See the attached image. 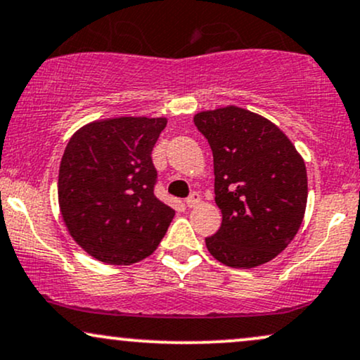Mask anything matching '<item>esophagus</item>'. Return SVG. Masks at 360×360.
<instances>
[{"label": "esophagus", "mask_w": 360, "mask_h": 360, "mask_svg": "<svg viewBox=\"0 0 360 360\" xmlns=\"http://www.w3.org/2000/svg\"><path fill=\"white\" fill-rule=\"evenodd\" d=\"M184 202H186V206H188V207H194V206H198L199 202H201V198H199L198 193H193L191 196L186 199Z\"/></svg>", "instance_id": "esophagus-1"}]
</instances>
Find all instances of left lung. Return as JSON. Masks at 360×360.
<instances>
[{
	"mask_svg": "<svg viewBox=\"0 0 360 360\" xmlns=\"http://www.w3.org/2000/svg\"><path fill=\"white\" fill-rule=\"evenodd\" d=\"M198 131L214 162L221 228L206 248L223 265L255 268L281 253L307 207V169L292 141L265 117L241 107L198 112Z\"/></svg>",
	"mask_w": 360,
	"mask_h": 360,
	"instance_id": "obj_1",
	"label": "left lung"
}]
</instances>
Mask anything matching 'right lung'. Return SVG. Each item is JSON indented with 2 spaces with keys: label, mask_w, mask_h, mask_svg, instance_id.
Returning <instances> with one entry per match:
<instances>
[{
  "label": "right lung",
  "mask_w": 360,
  "mask_h": 360,
  "mask_svg": "<svg viewBox=\"0 0 360 360\" xmlns=\"http://www.w3.org/2000/svg\"><path fill=\"white\" fill-rule=\"evenodd\" d=\"M166 117L94 120L68 141L58 205L68 233L90 257L132 265L153 255L174 218L154 194L153 147Z\"/></svg>",
  "instance_id": "1"
}]
</instances>
